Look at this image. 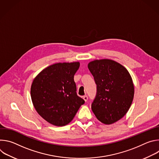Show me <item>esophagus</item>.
Wrapping results in <instances>:
<instances>
[{
	"label": "esophagus",
	"instance_id": "obj_1",
	"mask_svg": "<svg viewBox=\"0 0 159 159\" xmlns=\"http://www.w3.org/2000/svg\"><path fill=\"white\" fill-rule=\"evenodd\" d=\"M83 99L86 102L88 99V97L87 96H83Z\"/></svg>",
	"mask_w": 159,
	"mask_h": 159
}]
</instances>
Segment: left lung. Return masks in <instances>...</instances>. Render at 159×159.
<instances>
[{
    "label": "left lung",
    "mask_w": 159,
    "mask_h": 159,
    "mask_svg": "<svg viewBox=\"0 0 159 159\" xmlns=\"http://www.w3.org/2000/svg\"><path fill=\"white\" fill-rule=\"evenodd\" d=\"M88 69L97 85L91 108L97 119L105 125L121 120L128 111L134 97L132 78L126 68L110 59L95 60Z\"/></svg>",
    "instance_id": "left-lung-1"
}]
</instances>
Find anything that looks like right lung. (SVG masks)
Segmentation results:
<instances>
[{"instance_id": "right-lung-1", "label": "right lung", "mask_w": 159, "mask_h": 159, "mask_svg": "<svg viewBox=\"0 0 159 159\" xmlns=\"http://www.w3.org/2000/svg\"><path fill=\"white\" fill-rule=\"evenodd\" d=\"M79 66V61L57 63L45 68L33 80V106L39 115L53 125L69 124L85 102L77 95L74 79Z\"/></svg>"}]
</instances>
